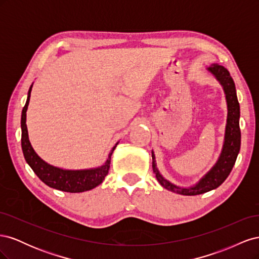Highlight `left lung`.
I'll return each mask as SVG.
<instances>
[{"instance_id":"obj_1","label":"left lung","mask_w":259,"mask_h":259,"mask_svg":"<svg viewBox=\"0 0 259 259\" xmlns=\"http://www.w3.org/2000/svg\"><path fill=\"white\" fill-rule=\"evenodd\" d=\"M209 71L213 73L217 80L222 83L226 93L227 104H228V120H227L225 145L221 158L217 161L216 165L211 168L208 173L203 177L200 183L191 188H179L170 184L166 179H164L159 173L155 165L154 155L152 153V168L158 182L165 188V189L184 195H197L205 193L217 187L221 186L226 178L229 176L230 171L236 163L238 153L241 146V131L239 125L240 119V105L237 97L236 85L231 77L228 70L219 65H211L208 68Z\"/></svg>"}]
</instances>
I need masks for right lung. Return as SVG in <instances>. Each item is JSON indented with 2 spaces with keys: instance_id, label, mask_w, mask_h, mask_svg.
<instances>
[{
  "instance_id": "add662e5",
  "label": "right lung",
  "mask_w": 259,
  "mask_h": 259,
  "mask_svg": "<svg viewBox=\"0 0 259 259\" xmlns=\"http://www.w3.org/2000/svg\"><path fill=\"white\" fill-rule=\"evenodd\" d=\"M31 86L28 93L27 103L22 109L21 114V148L23 156L27 163L32 168V170L36 174L44 184L55 188L61 191L66 192H83L93 189L103 183L105 177L108 175L109 167H110L111 154L114 150L115 146L109 153L108 160L101 167L95 169H85V170H67L61 169L58 167H54L50 164L45 163L40 156H38L28 138V130L26 124V112L29 105L30 95H31Z\"/></svg>"
}]
</instances>
